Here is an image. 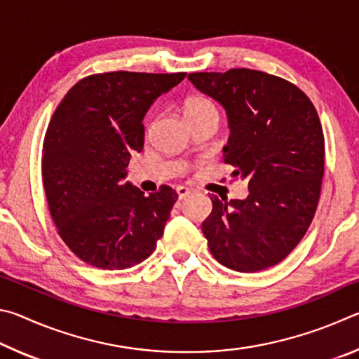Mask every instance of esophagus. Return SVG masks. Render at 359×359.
<instances>
[{"label": "esophagus", "instance_id": "34e87169", "mask_svg": "<svg viewBox=\"0 0 359 359\" xmlns=\"http://www.w3.org/2000/svg\"><path fill=\"white\" fill-rule=\"evenodd\" d=\"M190 193H191V190L188 187H177V196H179V199H185Z\"/></svg>", "mask_w": 359, "mask_h": 359}]
</instances>
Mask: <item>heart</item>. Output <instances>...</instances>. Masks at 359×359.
Wrapping results in <instances>:
<instances>
[{
    "label": "heart",
    "mask_w": 359,
    "mask_h": 359,
    "mask_svg": "<svg viewBox=\"0 0 359 359\" xmlns=\"http://www.w3.org/2000/svg\"><path fill=\"white\" fill-rule=\"evenodd\" d=\"M185 115L188 121L191 120H203V118H217L218 120V109L215 102L208 96H191L185 102Z\"/></svg>",
    "instance_id": "b5f03b06"
}]
</instances>
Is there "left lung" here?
Here are the masks:
<instances>
[{
  "mask_svg": "<svg viewBox=\"0 0 359 359\" xmlns=\"http://www.w3.org/2000/svg\"><path fill=\"white\" fill-rule=\"evenodd\" d=\"M190 82L226 111L223 160L248 182L245 199H218L203 222L209 250L238 272L276 266L299 244L317 210L325 137L307 95L267 72H193Z\"/></svg>",
  "mask_w": 359,
  "mask_h": 359,
  "instance_id": "1",
  "label": "left lung"
}]
</instances>
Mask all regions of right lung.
I'll use <instances>...</instances> for the list:
<instances>
[{
	"instance_id": "add662e5",
	"label": "right lung",
	"mask_w": 359,
	"mask_h": 359,
	"mask_svg": "<svg viewBox=\"0 0 359 359\" xmlns=\"http://www.w3.org/2000/svg\"><path fill=\"white\" fill-rule=\"evenodd\" d=\"M187 72L115 71L79 81L53 112L42 145V182L60 238L90 266L118 271L149 258L177 199L125 182L144 147L145 114Z\"/></svg>"
}]
</instances>
